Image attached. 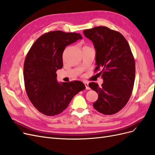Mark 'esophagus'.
Masks as SVG:
<instances>
[{"instance_id":"34e87169","label":"esophagus","mask_w":155,"mask_h":155,"mask_svg":"<svg viewBox=\"0 0 155 155\" xmlns=\"http://www.w3.org/2000/svg\"><path fill=\"white\" fill-rule=\"evenodd\" d=\"M84 84H85L86 89H87V90H89V89H90V87H88V83L87 82H84Z\"/></svg>"}]
</instances>
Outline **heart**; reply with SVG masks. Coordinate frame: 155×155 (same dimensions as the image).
Masks as SVG:
<instances>
[{
  "instance_id": "b5f03b06",
  "label": "heart",
  "mask_w": 155,
  "mask_h": 155,
  "mask_svg": "<svg viewBox=\"0 0 155 155\" xmlns=\"http://www.w3.org/2000/svg\"><path fill=\"white\" fill-rule=\"evenodd\" d=\"M84 47H88V46H84ZM84 47H83V48H84Z\"/></svg>"
}]
</instances>
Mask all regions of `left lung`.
<instances>
[{
  "mask_svg": "<svg viewBox=\"0 0 155 155\" xmlns=\"http://www.w3.org/2000/svg\"><path fill=\"white\" fill-rule=\"evenodd\" d=\"M96 51L97 72L104 79L101 87L95 82L88 86L98 94L94 109L106 115L114 114L125 106L132 94L135 62L128 42L120 32L105 26L83 31Z\"/></svg>",
  "mask_w": 155,
  "mask_h": 155,
  "instance_id": "left-lung-1",
  "label": "left lung"
}]
</instances>
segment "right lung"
Returning a JSON list of instances; mask_svg holds the SVG:
<instances>
[{
	"label": "right lung",
	"mask_w": 155,
	"mask_h": 155,
	"mask_svg": "<svg viewBox=\"0 0 155 155\" xmlns=\"http://www.w3.org/2000/svg\"><path fill=\"white\" fill-rule=\"evenodd\" d=\"M81 39L77 33L49 31L39 37L28 52L23 74L26 92L42 114L53 116L61 113L73 97L85 89L79 81L59 84L56 74L63 68L65 47Z\"/></svg>",
	"instance_id": "right-lung-1"
}]
</instances>
